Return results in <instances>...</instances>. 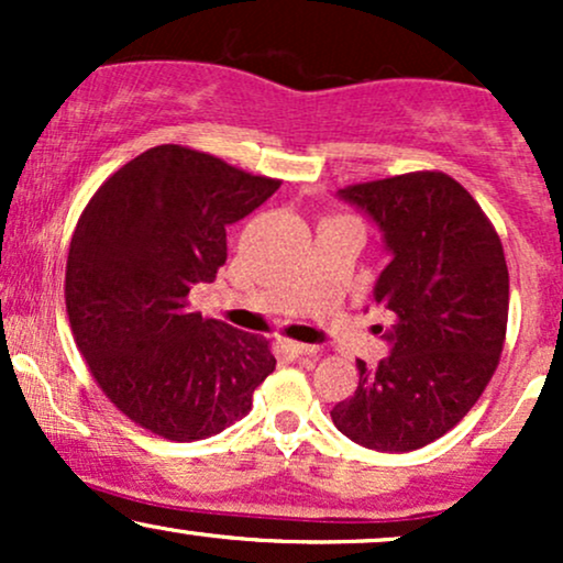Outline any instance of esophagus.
I'll return each mask as SVG.
<instances>
[{"mask_svg":"<svg viewBox=\"0 0 563 563\" xmlns=\"http://www.w3.org/2000/svg\"><path fill=\"white\" fill-rule=\"evenodd\" d=\"M280 349L290 357H307V354H318L320 349L314 344H301V341H280Z\"/></svg>","mask_w":563,"mask_h":563,"instance_id":"34e87169","label":"esophagus"}]
</instances>
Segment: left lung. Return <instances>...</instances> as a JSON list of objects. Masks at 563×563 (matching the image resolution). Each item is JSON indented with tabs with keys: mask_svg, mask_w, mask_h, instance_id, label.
<instances>
[{
	"mask_svg": "<svg viewBox=\"0 0 563 563\" xmlns=\"http://www.w3.org/2000/svg\"><path fill=\"white\" fill-rule=\"evenodd\" d=\"M339 196L384 232L391 262L373 296L394 314L389 357L357 360L354 397L335 429L378 452H410L448 434L487 389L508 325V267L482 206L442 172L349 185Z\"/></svg>",
	"mask_w": 563,
	"mask_h": 563,
	"instance_id": "8db88e82",
	"label": "left lung"
}]
</instances>
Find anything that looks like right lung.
Wrapping results in <instances>:
<instances>
[{
	"label": "right lung",
	"mask_w": 563,
	"mask_h": 563,
	"mask_svg": "<svg viewBox=\"0 0 563 563\" xmlns=\"http://www.w3.org/2000/svg\"><path fill=\"white\" fill-rule=\"evenodd\" d=\"M280 179L209 153L158 145L111 174L81 211L66 309L97 386L132 423L172 442L241 421L275 371L262 335L190 312V290L228 262V224Z\"/></svg>",
	"instance_id": "right-lung-1"
}]
</instances>
